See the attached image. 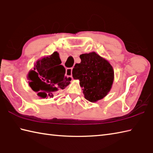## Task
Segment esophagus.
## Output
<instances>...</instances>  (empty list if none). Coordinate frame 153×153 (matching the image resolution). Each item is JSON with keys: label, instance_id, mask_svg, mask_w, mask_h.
<instances>
[{"label": "esophagus", "instance_id": "1", "mask_svg": "<svg viewBox=\"0 0 153 153\" xmlns=\"http://www.w3.org/2000/svg\"><path fill=\"white\" fill-rule=\"evenodd\" d=\"M72 71L73 68H67L66 69V74L68 76H71L72 78Z\"/></svg>", "mask_w": 153, "mask_h": 153}]
</instances>
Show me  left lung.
I'll list each match as a JSON object with an SVG mask.
<instances>
[{
	"label": "left lung",
	"instance_id": "1",
	"mask_svg": "<svg viewBox=\"0 0 153 153\" xmlns=\"http://www.w3.org/2000/svg\"><path fill=\"white\" fill-rule=\"evenodd\" d=\"M80 63L73 69V76L80 80L85 98L91 102L102 99L110 91L114 71L110 63L95 52L80 55Z\"/></svg>",
	"mask_w": 153,
	"mask_h": 153
}]
</instances>
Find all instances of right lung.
<instances>
[{
  "mask_svg": "<svg viewBox=\"0 0 153 153\" xmlns=\"http://www.w3.org/2000/svg\"><path fill=\"white\" fill-rule=\"evenodd\" d=\"M57 51L37 60L33 70L30 71L27 79L29 85L37 96L42 98L52 97L59 90L70 84L71 77L65 76V68Z\"/></svg>",
  "mask_w": 153,
  "mask_h": 153,
  "instance_id": "right-lung-1",
  "label": "right lung"
}]
</instances>
